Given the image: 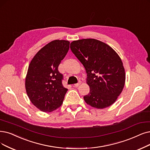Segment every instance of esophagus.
<instances>
[{
  "label": "esophagus",
  "mask_w": 150,
  "mask_h": 150,
  "mask_svg": "<svg viewBox=\"0 0 150 150\" xmlns=\"http://www.w3.org/2000/svg\"><path fill=\"white\" fill-rule=\"evenodd\" d=\"M81 81H79L78 82V83H75V84L74 85V87H79V85L81 84Z\"/></svg>",
  "instance_id": "34e87169"
}]
</instances>
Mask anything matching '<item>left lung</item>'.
<instances>
[{
    "mask_svg": "<svg viewBox=\"0 0 150 150\" xmlns=\"http://www.w3.org/2000/svg\"><path fill=\"white\" fill-rule=\"evenodd\" d=\"M71 50L84 67L90 92L87 104L97 109L112 105L122 91L125 73L121 58L106 44L94 39L72 42Z\"/></svg>",
    "mask_w": 150,
    "mask_h": 150,
    "instance_id": "8db88e82",
    "label": "left lung"
}]
</instances>
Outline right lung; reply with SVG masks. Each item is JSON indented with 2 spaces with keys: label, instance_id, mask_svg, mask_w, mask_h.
<instances>
[{
  "label": "right lung",
  "instance_id": "1",
  "mask_svg": "<svg viewBox=\"0 0 150 150\" xmlns=\"http://www.w3.org/2000/svg\"><path fill=\"white\" fill-rule=\"evenodd\" d=\"M69 42L55 40L45 45L30 63L25 87L31 103L43 112L61 106L68 89L63 87V76L58 68L69 49Z\"/></svg>",
  "mask_w": 150,
  "mask_h": 150
}]
</instances>
